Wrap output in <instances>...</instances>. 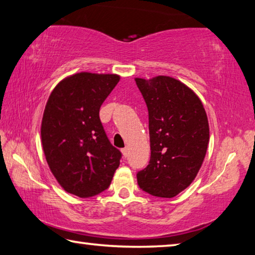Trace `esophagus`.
Masks as SVG:
<instances>
[{"mask_svg":"<svg viewBox=\"0 0 255 255\" xmlns=\"http://www.w3.org/2000/svg\"><path fill=\"white\" fill-rule=\"evenodd\" d=\"M122 152H123V156L124 157H127L128 156V152H129V148L127 146L124 147L123 149H122Z\"/></svg>","mask_w":255,"mask_h":255,"instance_id":"esophagus-1","label":"esophagus"}]
</instances>
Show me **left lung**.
<instances>
[{"label": "left lung", "mask_w": 255, "mask_h": 255, "mask_svg": "<svg viewBox=\"0 0 255 255\" xmlns=\"http://www.w3.org/2000/svg\"><path fill=\"white\" fill-rule=\"evenodd\" d=\"M149 119L150 160L137 173L143 192L172 198L188 187L204 160L210 140L202 101L174 78H136Z\"/></svg>", "instance_id": "1"}]
</instances>
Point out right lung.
Here are the masks:
<instances>
[{"mask_svg": "<svg viewBox=\"0 0 255 255\" xmlns=\"http://www.w3.org/2000/svg\"><path fill=\"white\" fill-rule=\"evenodd\" d=\"M117 75L76 73L58 86L45 106L41 138L45 159L64 191L79 197L109 187L122 152L109 141L99 110Z\"/></svg>", "mask_w": 255, "mask_h": 255, "instance_id": "add662e5", "label": "right lung"}]
</instances>
